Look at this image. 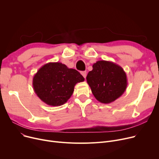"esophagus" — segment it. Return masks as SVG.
Wrapping results in <instances>:
<instances>
[{
    "label": "esophagus",
    "mask_w": 159,
    "mask_h": 159,
    "mask_svg": "<svg viewBox=\"0 0 159 159\" xmlns=\"http://www.w3.org/2000/svg\"><path fill=\"white\" fill-rule=\"evenodd\" d=\"M81 74H82V76L84 77V78H86V75H87V73H86V71H82V72H81Z\"/></svg>",
    "instance_id": "1"
}]
</instances>
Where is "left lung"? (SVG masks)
Here are the masks:
<instances>
[{
	"mask_svg": "<svg viewBox=\"0 0 159 159\" xmlns=\"http://www.w3.org/2000/svg\"><path fill=\"white\" fill-rule=\"evenodd\" d=\"M86 80L95 98L103 104H110L119 98L128 86L126 73L111 61H98L93 64Z\"/></svg>",
	"mask_w": 159,
	"mask_h": 159,
	"instance_id": "8db88e82",
	"label": "left lung"
}]
</instances>
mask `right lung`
<instances>
[{"instance_id":"right-lung-1","label":"right lung","mask_w":159,"mask_h":159,"mask_svg":"<svg viewBox=\"0 0 159 159\" xmlns=\"http://www.w3.org/2000/svg\"><path fill=\"white\" fill-rule=\"evenodd\" d=\"M84 80L76 70L68 68L61 62H49L35 74L33 87L42 101L52 106H59L68 101L77 83Z\"/></svg>"}]
</instances>
